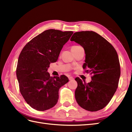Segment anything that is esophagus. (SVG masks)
<instances>
[{"label": "esophagus", "mask_w": 132, "mask_h": 132, "mask_svg": "<svg viewBox=\"0 0 132 132\" xmlns=\"http://www.w3.org/2000/svg\"><path fill=\"white\" fill-rule=\"evenodd\" d=\"M74 79V78L72 77H69V80H73Z\"/></svg>", "instance_id": "34e87169"}]
</instances>
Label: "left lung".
I'll list each match as a JSON object with an SVG mask.
<instances>
[{
	"label": "left lung",
	"mask_w": 132,
	"mask_h": 132,
	"mask_svg": "<svg viewBox=\"0 0 132 132\" xmlns=\"http://www.w3.org/2000/svg\"><path fill=\"white\" fill-rule=\"evenodd\" d=\"M70 41L84 48L85 60L82 68H89L86 71L93 75L87 84L75 78L76 101L87 111L100 110L109 103L118 87L121 70L117 52L106 39L92 31L75 32Z\"/></svg>",
	"instance_id": "1"
}]
</instances>
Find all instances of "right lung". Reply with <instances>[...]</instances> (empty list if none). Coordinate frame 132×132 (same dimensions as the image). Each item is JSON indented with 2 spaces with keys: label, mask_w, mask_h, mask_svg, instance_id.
<instances>
[{
  "label": "right lung",
  "mask_w": 132,
  "mask_h": 132,
  "mask_svg": "<svg viewBox=\"0 0 132 132\" xmlns=\"http://www.w3.org/2000/svg\"><path fill=\"white\" fill-rule=\"evenodd\" d=\"M73 31L49 29L27 43L18 59L16 77L26 102L37 111H45L57 103L60 87L69 81L65 75L50 77L51 63L57 62Z\"/></svg>",
  "instance_id": "obj_1"
}]
</instances>
